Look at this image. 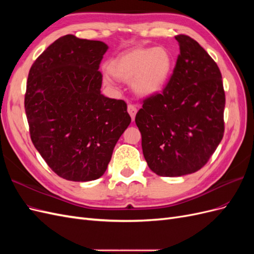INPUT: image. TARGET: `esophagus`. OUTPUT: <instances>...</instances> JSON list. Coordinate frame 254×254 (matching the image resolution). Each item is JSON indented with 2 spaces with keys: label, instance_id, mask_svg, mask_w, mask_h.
Here are the masks:
<instances>
[{
  "label": "esophagus",
  "instance_id": "obj_1",
  "mask_svg": "<svg viewBox=\"0 0 254 254\" xmlns=\"http://www.w3.org/2000/svg\"><path fill=\"white\" fill-rule=\"evenodd\" d=\"M127 110H128V113H129V115L130 117H131V119H132V121H134V118H135V114H136V112H137V110H136V107L134 106V105H128V108H127Z\"/></svg>",
  "mask_w": 254,
  "mask_h": 254
}]
</instances>
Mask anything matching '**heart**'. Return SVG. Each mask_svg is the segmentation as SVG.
Instances as JSON below:
<instances>
[{
	"label": "heart",
	"mask_w": 254,
	"mask_h": 254,
	"mask_svg": "<svg viewBox=\"0 0 254 254\" xmlns=\"http://www.w3.org/2000/svg\"><path fill=\"white\" fill-rule=\"evenodd\" d=\"M174 66L172 53L163 47H136L113 58L108 64V71L118 80L129 82L135 93L150 97L162 91ZM104 81L112 86L113 79L104 76Z\"/></svg>",
	"instance_id": "1"
}]
</instances>
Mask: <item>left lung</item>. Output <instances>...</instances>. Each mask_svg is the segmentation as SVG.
Listing matches in <instances>:
<instances>
[{
	"mask_svg": "<svg viewBox=\"0 0 254 254\" xmlns=\"http://www.w3.org/2000/svg\"><path fill=\"white\" fill-rule=\"evenodd\" d=\"M180 54L162 93L135 115L144 158L159 176L193 174L206 164L225 131L226 96L216 63L197 41L176 36Z\"/></svg>",
	"mask_w": 254,
	"mask_h": 254,
	"instance_id": "left-lung-1",
	"label": "left lung"
}]
</instances>
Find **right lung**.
Returning a JSON list of instances; mask_svg holds the SVG:
<instances>
[{
    "label": "right lung",
    "instance_id": "1",
    "mask_svg": "<svg viewBox=\"0 0 254 254\" xmlns=\"http://www.w3.org/2000/svg\"><path fill=\"white\" fill-rule=\"evenodd\" d=\"M108 45L60 37L30 67L24 99L30 139L51 170L70 181L102 177L131 118L122 99L101 93Z\"/></svg>",
    "mask_w": 254,
    "mask_h": 254
}]
</instances>
